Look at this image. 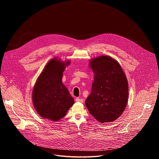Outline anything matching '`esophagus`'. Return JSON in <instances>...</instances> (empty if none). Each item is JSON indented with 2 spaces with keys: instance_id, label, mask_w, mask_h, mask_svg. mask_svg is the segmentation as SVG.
I'll list each match as a JSON object with an SVG mask.
<instances>
[{
  "instance_id": "obj_1",
  "label": "esophagus",
  "mask_w": 159,
  "mask_h": 159,
  "mask_svg": "<svg viewBox=\"0 0 159 159\" xmlns=\"http://www.w3.org/2000/svg\"><path fill=\"white\" fill-rule=\"evenodd\" d=\"M75 101L77 102H84V99H81V98H77L75 99Z\"/></svg>"
}]
</instances>
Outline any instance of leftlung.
<instances>
[{
    "label": "left lung",
    "instance_id": "8db88e82",
    "mask_svg": "<svg viewBox=\"0 0 159 159\" xmlns=\"http://www.w3.org/2000/svg\"><path fill=\"white\" fill-rule=\"evenodd\" d=\"M95 73L91 93L85 100L90 115L101 123L118 118L128 98V81L118 62L111 57L101 56L90 62Z\"/></svg>",
    "mask_w": 159,
    "mask_h": 159
}]
</instances>
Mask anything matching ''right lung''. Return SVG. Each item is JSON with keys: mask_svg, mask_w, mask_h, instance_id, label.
Here are the masks:
<instances>
[{"mask_svg": "<svg viewBox=\"0 0 159 159\" xmlns=\"http://www.w3.org/2000/svg\"><path fill=\"white\" fill-rule=\"evenodd\" d=\"M69 63V61L63 63L53 58L37 79L33 90V102L38 115L43 118L60 120L74 103L61 81L63 72Z\"/></svg>", "mask_w": 159, "mask_h": 159, "instance_id": "add662e5", "label": "right lung"}]
</instances>
